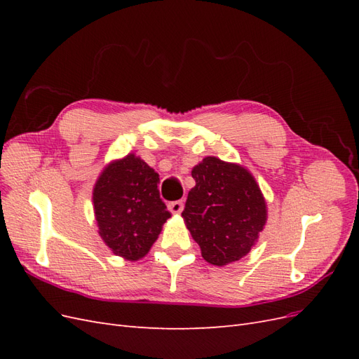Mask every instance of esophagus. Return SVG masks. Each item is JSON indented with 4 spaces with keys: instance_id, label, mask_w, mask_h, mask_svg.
Segmentation results:
<instances>
[{
    "instance_id": "34e87169",
    "label": "esophagus",
    "mask_w": 359,
    "mask_h": 359,
    "mask_svg": "<svg viewBox=\"0 0 359 359\" xmlns=\"http://www.w3.org/2000/svg\"><path fill=\"white\" fill-rule=\"evenodd\" d=\"M168 208L172 214H181L184 210V202L182 201H175V202H170L168 205Z\"/></svg>"
}]
</instances>
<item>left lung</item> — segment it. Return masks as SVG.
<instances>
[{"instance_id": "1", "label": "left lung", "mask_w": 359, "mask_h": 359, "mask_svg": "<svg viewBox=\"0 0 359 359\" xmlns=\"http://www.w3.org/2000/svg\"><path fill=\"white\" fill-rule=\"evenodd\" d=\"M196 181L189 191L182 219L202 257L215 266L250 253L268 219L266 201L247 168L205 157L191 169Z\"/></svg>"}]
</instances>
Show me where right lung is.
I'll return each instance as SVG.
<instances>
[{
	"label": "right lung",
	"instance_id": "right-lung-1",
	"mask_svg": "<svg viewBox=\"0 0 359 359\" xmlns=\"http://www.w3.org/2000/svg\"><path fill=\"white\" fill-rule=\"evenodd\" d=\"M158 173L130 153L107 163L93 189V208L103 243L130 262L142 259L170 217L158 194Z\"/></svg>",
	"mask_w": 359,
	"mask_h": 359
}]
</instances>
